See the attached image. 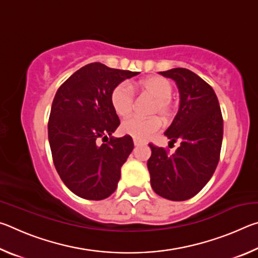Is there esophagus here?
Segmentation results:
<instances>
[{"label":"esophagus","instance_id":"obj_1","mask_svg":"<svg viewBox=\"0 0 258 258\" xmlns=\"http://www.w3.org/2000/svg\"><path fill=\"white\" fill-rule=\"evenodd\" d=\"M133 142H134V146L135 147H138V146L141 145V141H139V140H137V139H134Z\"/></svg>","mask_w":258,"mask_h":258}]
</instances>
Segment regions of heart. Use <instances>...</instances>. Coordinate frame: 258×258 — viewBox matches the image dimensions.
Wrapping results in <instances>:
<instances>
[{
	"mask_svg": "<svg viewBox=\"0 0 258 258\" xmlns=\"http://www.w3.org/2000/svg\"><path fill=\"white\" fill-rule=\"evenodd\" d=\"M138 89L142 93L155 99L151 104L150 113H159L165 120L172 116L171 98L173 85L167 78L161 76H149L138 82ZM134 92L128 83L121 82L115 86L110 95L113 110L120 117H126L134 108ZM161 127V119L157 116L139 117L133 116L125 119L121 124V131L140 141L149 139Z\"/></svg>",
	"mask_w": 258,
	"mask_h": 258,
	"instance_id": "b5f03b06",
	"label": "heart"
}]
</instances>
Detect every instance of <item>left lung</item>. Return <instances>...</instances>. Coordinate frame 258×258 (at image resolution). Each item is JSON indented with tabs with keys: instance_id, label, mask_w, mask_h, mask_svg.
I'll return each mask as SVG.
<instances>
[{
	"instance_id": "obj_1",
	"label": "left lung",
	"mask_w": 258,
	"mask_h": 258,
	"mask_svg": "<svg viewBox=\"0 0 258 258\" xmlns=\"http://www.w3.org/2000/svg\"><path fill=\"white\" fill-rule=\"evenodd\" d=\"M175 81L180 108L165 135L180 142L174 154L149 145L148 160L151 186L157 195L173 202L194 197L211 180L220 160L223 118L212 86L185 68L160 72Z\"/></svg>"
}]
</instances>
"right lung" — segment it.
<instances>
[{
    "instance_id": "add662e5",
    "label": "right lung",
    "mask_w": 258,
    "mask_h": 258,
    "mask_svg": "<svg viewBox=\"0 0 258 258\" xmlns=\"http://www.w3.org/2000/svg\"><path fill=\"white\" fill-rule=\"evenodd\" d=\"M138 74L93 62L56 91L47 125L52 158L61 180L78 197L102 200L116 190L134 145L130 135L111 137L120 121L110 95L116 85Z\"/></svg>"
}]
</instances>
